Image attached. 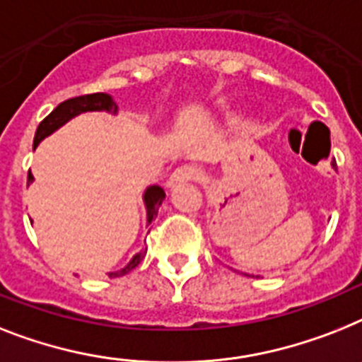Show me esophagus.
I'll return each instance as SVG.
<instances>
[{"instance_id": "obj_1", "label": "esophagus", "mask_w": 362, "mask_h": 362, "mask_svg": "<svg viewBox=\"0 0 362 362\" xmlns=\"http://www.w3.org/2000/svg\"><path fill=\"white\" fill-rule=\"evenodd\" d=\"M196 179H199V170L192 164H185V166H179L174 174L170 175L168 187H177V185L187 183V181H196Z\"/></svg>"}]
</instances>
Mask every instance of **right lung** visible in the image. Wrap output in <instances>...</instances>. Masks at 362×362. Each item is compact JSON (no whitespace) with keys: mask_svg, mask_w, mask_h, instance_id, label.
Wrapping results in <instances>:
<instances>
[{"mask_svg":"<svg viewBox=\"0 0 362 362\" xmlns=\"http://www.w3.org/2000/svg\"><path fill=\"white\" fill-rule=\"evenodd\" d=\"M88 110H105V112H110V115H116L118 112V105L115 103V100L110 98L109 94L105 92H95V94H86V95H77V98H71V100L62 101L55 109L49 112V115L40 122L38 125L37 133H35V140H33V148H37L40 144L42 140L49 136L53 131H57L61 125L66 124L68 120H71L74 116L81 115V112H88ZM27 181L31 183L33 181V174L31 170H29V175H27ZM164 190L157 185H151V187L146 188L144 192V203H146V213H148V223H151L157 213H159L160 203L164 199ZM146 252L148 250H142L136 255L133 257L129 261L127 267H124L122 270L118 272H110L109 277H120L125 276V274H129L133 268H136L142 262V259L146 257Z\"/></svg>","mask_w":362,"mask_h":362,"instance_id":"1","label":"right lung"}]
</instances>
